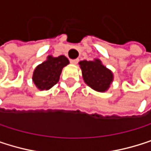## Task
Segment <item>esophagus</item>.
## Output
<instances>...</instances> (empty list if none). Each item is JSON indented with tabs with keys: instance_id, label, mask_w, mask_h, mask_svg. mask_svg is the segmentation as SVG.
Wrapping results in <instances>:
<instances>
[{
	"instance_id": "1",
	"label": "esophagus",
	"mask_w": 151,
	"mask_h": 151,
	"mask_svg": "<svg viewBox=\"0 0 151 151\" xmlns=\"http://www.w3.org/2000/svg\"><path fill=\"white\" fill-rule=\"evenodd\" d=\"M78 62H79V59H71V60H70V63H71L72 64H77Z\"/></svg>"
}]
</instances>
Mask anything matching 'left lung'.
I'll return each mask as SVG.
<instances>
[{
  "label": "left lung",
  "instance_id": "left-lung-1",
  "mask_svg": "<svg viewBox=\"0 0 151 151\" xmlns=\"http://www.w3.org/2000/svg\"><path fill=\"white\" fill-rule=\"evenodd\" d=\"M81 69L85 83L97 92H105L113 81V73L103 65L99 59L81 61Z\"/></svg>",
  "mask_w": 151,
  "mask_h": 151
}]
</instances>
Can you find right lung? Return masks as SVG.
Segmentation results:
<instances>
[{
	"instance_id": "1",
	"label": "right lung",
	"mask_w": 151,
	"mask_h": 151,
	"mask_svg": "<svg viewBox=\"0 0 151 151\" xmlns=\"http://www.w3.org/2000/svg\"><path fill=\"white\" fill-rule=\"evenodd\" d=\"M69 64V60L64 55L53 57L48 55L47 60L39 64L32 75V81L40 90H47L59 81L62 70Z\"/></svg>"
}]
</instances>
